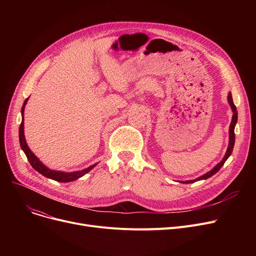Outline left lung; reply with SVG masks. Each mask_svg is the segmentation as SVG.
Segmentation results:
<instances>
[{"mask_svg": "<svg viewBox=\"0 0 256 256\" xmlns=\"http://www.w3.org/2000/svg\"><path fill=\"white\" fill-rule=\"evenodd\" d=\"M227 100H228V104H230L232 106V124L230 126V143H228V147H227V150H226V154L224 156V158H222V160L220 163H218L216 166H214L210 171L206 172V174H204L202 176H200L196 180H182L180 182L182 184H192V182H195L197 180H206V178H210V176H212L214 174H216L220 169L221 167L224 165V163L226 162V160L230 158V156L232 154V150H234V140H236V136H234V126L236 124V121H238V111H236V108L234 104V100H232V93L230 92L228 93V96H227Z\"/></svg>", "mask_w": 256, "mask_h": 256, "instance_id": "obj_1", "label": "left lung"}]
</instances>
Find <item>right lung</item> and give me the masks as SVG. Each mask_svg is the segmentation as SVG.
<instances>
[{"mask_svg": "<svg viewBox=\"0 0 256 256\" xmlns=\"http://www.w3.org/2000/svg\"><path fill=\"white\" fill-rule=\"evenodd\" d=\"M29 98H26L24 102V104L22 106V124L20 126V132H18V135H20V147L22 150H24V154L26 156V158L30 162L31 166L40 174H42L44 176L54 180H57L60 182H74L80 178H82L83 176H85L86 173H88L93 167H96L98 165L94 164L92 166H89L86 169H83L80 171H74V172H62V171H55V170H50V168H48L46 166H44L40 160H38V158L31 152V150L29 148L28 144L26 142L24 139V106L26 104V102H28Z\"/></svg>", "mask_w": 256, "mask_h": 256, "instance_id": "1", "label": "right lung"}]
</instances>
